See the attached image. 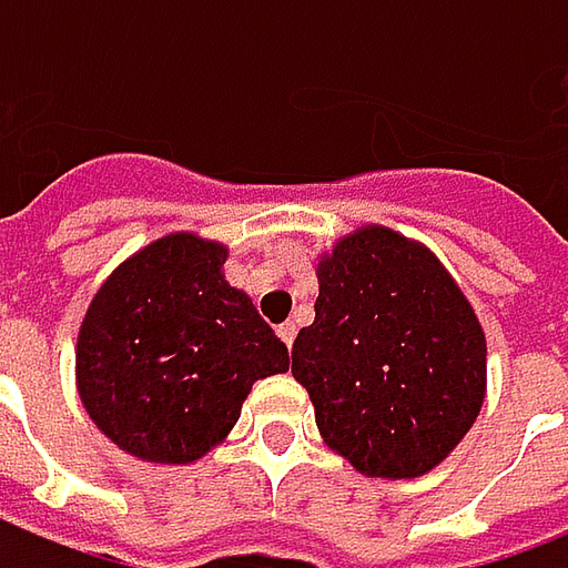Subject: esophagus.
<instances>
[{"label": "esophagus", "mask_w": 568, "mask_h": 568, "mask_svg": "<svg viewBox=\"0 0 568 568\" xmlns=\"http://www.w3.org/2000/svg\"><path fill=\"white\" fill-rule=\"evenodd\" d=\"M276 333H280V338H283L285 345L292 348V342H295V323H283V326H280Z\"/></svg>", "instance_id": "1"}]
</instances>
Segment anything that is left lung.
<instances>
[{
	"instance_id": "obj_1",
	"label": "left lung",
	"mask_w": 568,
	"mask_h": 568,
	"mask_svg": "<svg viewBox=\"0 0 568 568\" xmlns=\"http://www.w3.org/2000/svg\"><path fill=\"white\" fill-rule=\"evenodd\" d=\"M316 280L292 376L323 442L364 476H426L485 400L488 348L473 304L426 245L376 223L338 239Z\"/></svg>"
}]
</instances>
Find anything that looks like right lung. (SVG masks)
<instances>
[{"label": "right lung", "mask_w": 568, "mask_h": 568, "mask_svg": "<svg viewBox=\"0 0 568 568\" xmlns=\"http://www.w3.org/2000/svg\"><path fill=\"white\" fill-rule=\"evenodd\" d=\"M226 254L195 233L154 239L108 276L80 323L77 392L130 457L202 460L254 382L288 369V348L226 283Z\"/></svg>", "instance_id": "add662e5"}]
</instances>
